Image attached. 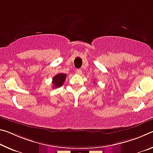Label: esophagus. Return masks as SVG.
<instances>
[{
  "label": "esophagus",
  "instance_id": "esophagus-1",
  "mask_svg": "<svg viewBox=\"0 0 153 153\" xmlns=\"http://www.w3.org/2000/svg\"><path fill=\"white\" fill-rule=\"evenodd\" d=\"M76 74H78V75H79V76H81V75L82 74V69H77V71H76Z\"/></svg>",
  "mask_w": 153,
  "mask_h": 153
}]
</instances>
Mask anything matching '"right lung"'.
Here are the masks:
<instances>
[{"instance_id": "add662e5", "label": "right lung", "mask_w": 153, "mask_h": 153, "mask_svg": "<svg viewBox=\"0 0 153 153\" xmlns=\"http://www.w3.org/2000/svg\"><path fill=\"white\" fill-rule=\"evenodd\" d=\"M67 75L65 74H59L56 76H55L52 79V88H59V87L62 86V84H64L65 79H66Z\"/></svg>"}]
</instances>
